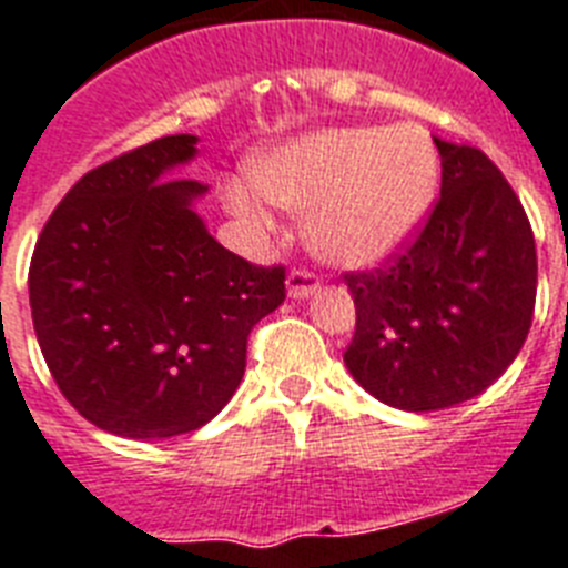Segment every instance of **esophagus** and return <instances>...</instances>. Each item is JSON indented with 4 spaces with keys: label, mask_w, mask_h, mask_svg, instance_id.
<instances>
[{
    "label": "esophagus",
    "mask_w": 568,
    "mask_h": 568,
    "mask_svg": "<svg viewBox=\"0 0 568 568\" xmlns=\"http://www.w3.org/2000/svg\"><path fill=\"white\" fill-rule=\"evenodd\" d=\"M318 290V278L313 273H307V270H293V273L287 275V293L290 298H307V295H313Z\"/></svg>",
    "instance_id": "obj_1"
}]
</instances>
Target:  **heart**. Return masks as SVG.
Masks as SVG:
<instances>
[{"instance_id": "obj_1", "label": "heart", "mask_w": 568, "mask_h": 568, "mask_svg": "<svg viewBox=\"0 0 568 568\" xmlns=\"http://www.w3.org/2000/svg\"><path fill=\"white\" fill-rule=\"evenodd\" d=\"M257 194L307 214V243L339 266H372L395 255L418 232L438 194L442 165L426 130L331 126L295 135L250 168ZM229 209L264 223V209L241 185L226 191Z\"/></svg>"}]
</instances>
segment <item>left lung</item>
Here are the masks:
<instances>
[{
  "label": "left lung",
  "instance_id": "left-lung-1",
  "mask_svg": "<svg viewBox=\"0 0 568 568\" xmlns=\"http://www.w3.org/2000/svg\"><path fill=\"white\" fill-rule=\"evenodd\" d=\"M442 196L415 241L374 273H348L357 331L345 365L406 412L449 409L503 377L528 336L537 250L526 209L476 148L435 139Z\"/></svg>",
  "mask_w": 568,
  "mask_h": 568
}]
</instances>
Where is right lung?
I'll return each mask as SVG.
<instances>
[{"instance_id":"add662e5","label":"right lung","mask_w":568,"mask_h":568,"mask_svg":"<svg viewBox=\"0 0 568 568\" xmlns=\"http://www.w3.org/2000/svg\"><path fill=\"white\" fill-rule=\"evenodd\" d=\"M196 135H165L74 182L28 270L37 342L63 397L104 433L162 442L209 424L241 386L246 339L284 302V266L220 246L171 171Z\"/></svg>"}]
</instances>
